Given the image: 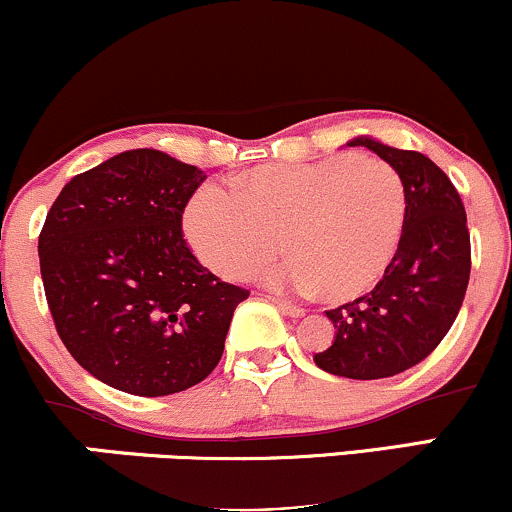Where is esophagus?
Instances as JSON below:
<instances>
[{
    "label": "esophagus",
    "instance_id": "1",
    "mask_svg": "<svg viewBox=\"0 0 512 512\" xmlns=\"http://www.w3.org/2000/svg\"><path fill=\"white\" fill-rule=\"evenodd\" d=\"M272 303L281 310V313H286V315H291V317H301L305 313L301 305H293L291 301H284V298H272Z\"/></svg>",
    "mask_w": 512,
    "mask_h": 512
}]
</instances>
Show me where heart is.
I'll list each match as a JSON object with an SVG mask.
<instances>
[{"label":"heart","instance_id":"heart-1","mask_svg":"<svg viewBox=\"0 0 512 512\" xmlns=\"http://www.w3.org/2000/svg\"><path fill=\"white\" fill-rule=\"evenodd\" d=\"M407 195L383 158L337 154L245 173L238 192L204 185L185 211V236L209 269L245 279L281 252L279 286L349 301L378 284L402 238Z\"/></svg>","mask_w":512,"mask_h":512}]
</instances>
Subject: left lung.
Masks as SVG:
<instances>
[{"label": "left lung", "mask_w": 512, "mask_h": 512, "mask_svg": "<svg viewBox=\"0 0 512 512\" xmlns=\"http://www.w3.org/2000/svg\"><path fill=\"white\" fill-rule=\"evenodd\" d=\"M397 170L407 195L402 238L375 289L327 310L334 342L315 354L332 375L378 380L421 363L460 313L472 269L467 214L460 192L431 158L358 137Z\"/></svg>", "instance_id": "obj_1"}]
</instances>
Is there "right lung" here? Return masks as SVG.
Wrapping results in <instances>:
<instances>
[{
    "label": "right lung",
    "instance_id": "add662e5",
    "mask_svg": "<svg viewBox=\"0 0 512 512\" xmlns=\"http://www.w3.org/2000/svg\"><path fill=\"white\" fill-rule=\"evenodd\" d=\"M204 170L132 149L62 187L38 238L57 334L93 378L139 397L202 383L250 296L192 255L182 214Z\"/></svg>",
    "mask_w": 512,
    "mask_h": 512
}]
</instances>
